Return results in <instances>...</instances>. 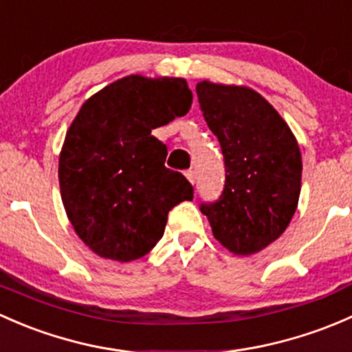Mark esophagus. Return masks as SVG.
<instances>
[{"mask_svg":"<svg viewBox=\"0 0 352 352\" xmlns=\"http://www.w3.org/2000/svg\"><path fill=\"white\" fill-rule=\"evenodd\" d=\"M184 176L188 177V181H190V183H193V184H195V177H197V175H195L193 169H188V171L184 173Z\"/></svg>","mask_w":352,"mask_h":352,"instance_id":"1","label":"esophagus"}]
</instances>
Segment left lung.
<instances>
[{
    "label": "left lung",
    "mask_w": 352,
    "mask_h": 352,
    "mask_svg": "<svg viewBox=\"0 0 352 352\" xmlns=\"http://www.w3.org/2000/svg\"><path fill=\"white\" fill-rule=\"evenodd\" d=\"M197 95L226 168L222 195L201 203L200 210L223 248L254 254L283 234L298 205V144L280 113L254 89L203 81Z\"/></svg>",
    "instance_id": "obj_1"
}]
</instances>
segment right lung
Returning <instances> with one entry per match:
<instances>
[{
  "instance_id": "add662e5",
  "label": "right lung",
  "mask_w": 352,
  "mask_h": 352,
  "mask_svg": "<svg viewBox=\"0 0 352 352\" xmlns=\"http://www.w3.org/2000/svg\"><path fill=\"white\" fill-rule=\"evenodd\" d=\"M181 78L126 76L89 98L59 157L64 208L82 242L107 259H139L161 241L168 213L193 186L166 168L168 147L152 130L190 111Z\"/></svg>"
}]
</instances>
